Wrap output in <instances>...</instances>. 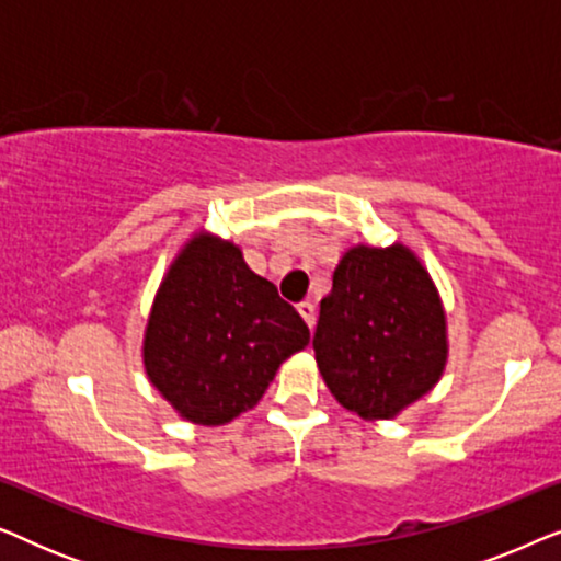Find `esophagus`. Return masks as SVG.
<instances>
[{
  "mask_svg": "<svg viewBox=\"0 0 561 561\" xmlns=\"http://www.w3.org/2000/svg\"><path fill=\"white\" fill-rule=\"evenodd\" d=\"M298 313H301V319L309 324V329H313V321H317V309H313L311 301H301L298 304Z\"/></svg>",
  "mask_w": 561,
  "mask_h": 561,
  "instance_id": "obj_1",
  "label": "esophagus"
}]
</instances>
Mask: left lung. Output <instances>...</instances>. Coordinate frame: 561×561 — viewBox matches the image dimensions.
I'll return each mask as SVG.
<instances>
[{
  "mask_svg": "<svg viewBox=\"0 0 561 561\" xmlns=\"http://www.w3.org/2000/svg\"><path fill=\"white\" fill-rule=\"evenodd\" d=\"M313 355L336 401L367 421L398 416L439 382L447 313L405 244L344 252L321 298Z\"/></svg>",
  "mask_w": 561,
  "mask_h": 561,
  "instance_id": "left-lung-1",
  "label": "left lung"
}]
</instances>
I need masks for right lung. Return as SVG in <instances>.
I'll return each instance as SVG.
<instances>
[{
	"instance_id": "right-lung-1",
	"label": "right lung",
	"mask_w": 561,
	"mask_h": 561,
	"mask_svg": "<svg viewBox=\"0 0 561 561\" xmlns=\"http://www.w3.org/2000/svg\"><path fill=\"white\" fill-rule=\"evenodd\" d=\"M309 327L234 242L196 232L168 267L142 340L145 373L181 419L221 426L255 409Z\"/></svg>"
}]
</instances>
